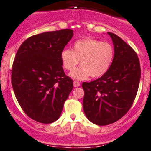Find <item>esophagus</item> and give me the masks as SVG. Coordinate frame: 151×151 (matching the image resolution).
I'll use <instances>...</instances> for the list:
<instances>
[{"mask_svg": "<svg viewBox=\"0 0 151 151\" xmlns=\"http://www.w3.org/2000/svg\"><path fill=\"white\" fill-rule=\"evenodd\" d=\"M80 85H81V83H80L78 81H74V87H78V86H80Z\"/></svg>", "mask_w": 151, "mask_h": 151, "instance_id": "obj_1", "label": "esophagus"}]
</instances>
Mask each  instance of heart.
Here are the masks:
<instances>
[{"mask_svg":"<svg viewBox=\"0 0 151 151\" xmlns=\"http://www.w3.org/2000/svg\"><path fill=\"white\" fill-rule=\"evenodd\" d=\"M114 56V48L109 43L92 37L76 40L72 50L64 49L60 53L61 62L65 70H72L81 62V67L70 74L77 80H83L89 75L92 77L104 75L111 67Z\"/></svg>","mask_w":151,"mask_h":151,"instance_id":"1","label":"heart"}]
</instances>
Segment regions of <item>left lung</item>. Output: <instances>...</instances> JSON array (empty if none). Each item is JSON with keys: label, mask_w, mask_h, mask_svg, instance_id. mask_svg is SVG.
Here are the masks:
<instances>
[{"label": "left lung", "mask_w": 151, "mask_h": 151, "mask_svg": "<svg viewBox=\"0 0 151 151\" xmlns=\"http://www.w3.org/2000/svg\"><path fill=\"white\" fill-rule=\"evenodd\" d=\"M114 46L108 70L92 82H83V108L92 123L106 126L123 117L132 105L141 78V67L135 50L115 34L108 32Z\"/></svg>", "instance_id": "8db88e82"}]
</instances>
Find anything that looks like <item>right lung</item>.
<instances>
[{"instance_id":"add662e5","label":"right lung","mask_w":151,"mask_h":151,"mask_svg":"<svg viewBox=\"0 0 151 151\" xmlns=\"http://www.w3.org/2000/svg\"><path fill=\"white\" fill-rule=\"evenodd\" d=\"M74 35L73 30L43 32L28 37L15 57L11 81L24 112L41 123L59 119L73 89L65 75L60 53Z\"/></svg>"}]
</instances>
